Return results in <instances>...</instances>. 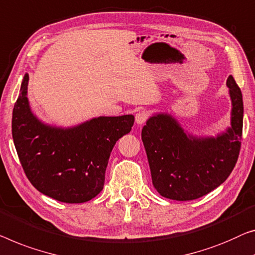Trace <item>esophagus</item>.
<instances>
[{
	"label": "esophagus",
	"instance_id": "34e87169",
	"mask_svg": "<svg viewBox=\"0 0 255 255\" xmlns=\"http://www.w3.org/2000/svg\"><path fill=\"white\" fill-rule=\"evenodd\" d=\"M149 119V113H147L146 111H139V112H137L136 113V116H135V121H136V124L137 125H143V124H145V121Z\"/></svg>",
	"mask_w": 255,
	"mask_h": 255
}]
</instances>
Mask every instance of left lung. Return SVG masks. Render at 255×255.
Returning a JSON list of instances; mask_svg holds the SVG:
<instances>
[{
    "label": "left lung",
    "instance_id": "1",
    "mask_svg": "<svg viewBox=\"0 0 255 255\" xmlns=\"http://www.w3.org/2000/svg\"><path fill=\"white\" fill-rule=\"evenodd\" d=\"M227 86L233 103L231 127L216 137L188 135L169 115H155L142 129L152 183L162 197L200 198L225 182L236 165L243 134L242 91L233 75Z\"/></svg>",
    "mask_w": 255,
    "mask_h": 255
}]
</instances>
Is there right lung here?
Listing matches in <instances>:
<instances>
[{
  "label": "right lung",
  "mask_w": 255,
  "mask_h": 255,
  "mask_svg": "<svg viewBox=\"0 0 255 255\" xmlns=\"http://www.w3.org/2000/svg\"><path fill=\"white\" fill-rule=\"evenodd\" d=\"M28 74L12 112V138L33 187L62 203H86L102 191L110 154L135 118L98 117L72 128L45 125L30 111Z\"/></svg>",
  "instance_id": "obj_1"
}]
</instances>
